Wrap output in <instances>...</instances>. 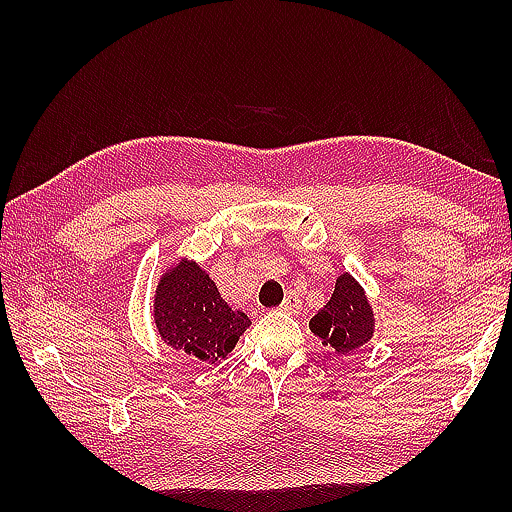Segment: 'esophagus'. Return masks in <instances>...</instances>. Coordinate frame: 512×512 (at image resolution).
<instances>
[{"mask_svg":"<svg viewBox=\"0 0 512 512\" xmlns=\"http://www.w3.org/2000/svg\"><path fill=\"white\" fill-rule=\"evenodd\" d=\"M281 310L290 312V314H295V312L301 310V297L297 295V292H288L284 303H281Z\"/></svg>","mask_w":512,"mask_h":512,"instance_id":"34e87169","label":"esophagus"}]
</instances>
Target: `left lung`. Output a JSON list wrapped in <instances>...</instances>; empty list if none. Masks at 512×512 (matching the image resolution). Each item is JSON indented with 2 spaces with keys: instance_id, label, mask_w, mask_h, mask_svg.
<instances>
[{
  "instance_id": "obj_1",
  "label": "left lung",
  "mask_w": 512,
  "mask_h": 512,
  "mask_svg": "<svg viewBox=\"0 0 512 512\" xmlns=\"http://www.w3.org/2000/svg\"><path fill=\"white\" fill-rule=\"evenodd\" d=\"M374 310L363 286L343 273L330 301L310 319V330L336 354H350L374 336Z\"/></svg>"
}]
</instances>
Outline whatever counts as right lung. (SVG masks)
<instances>
[{"instance_id":"right-lung-1","label":"right lung","mask_w":512,"mask_h":512,"mask_svg":"<svg viewBox=\"0 0 512 512\" xmlns=\"http://www.w3.org/2000/svg\"><path fill=\"white\" fill-rule=\"evenodd\" d=\"M154 323L173 350L215 365L233 352L250 319L228 306L202 266L180 259L158 281Z\"/></svg>"}]
</instances>
